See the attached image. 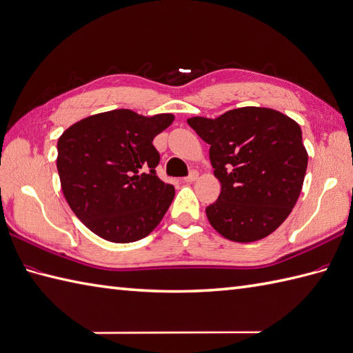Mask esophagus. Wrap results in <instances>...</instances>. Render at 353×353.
Instances as JSON below:
<instances>
[{"mask_svg": "<svg viewBox=\"0 0 353 353\" xmlns=\"http://www.w3.org/2000/svg\"><path fill=\"white\" fill-rule=\"evenodd\" d=\"M196 177H199V173H196L195 170H192L190 174H188L186 177H183V180L186 183H191V182H194V180H196Z\"/></svg>", "mask_w": 353, "mask_h": 353, "instance_id": "obj_1", "label": "esophagus"}]
</instances>
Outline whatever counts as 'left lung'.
<instances>
[{
  "label": "left lung",
  "instance_id": "obj_1",
  "mask_svg": "<svg viewBox=\"0 0 353 353\" xmlns=\"http://www.w3.org/2000/svg\"><path fill=\"white\" fill-rule=\"evenodd\" d=\"M210 145L221 194L206 208L210 225L234 242H254L289 216L304 183L308 154L302 130L270 108L243 106L218 119H188Z\"/></svg>",
  "mask_w": 353,
  "mask_h": 353
}]
</instances>
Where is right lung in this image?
I'll return each mask as SVG.
<instances>
[{"label":"right lung","mask_w":353,"mask_h":353,"mask_svg":"<svg viewBox=\"0 0 353 353\" xmlns=\"http://www.w3.org/2000/svg\"><path fill=\"white\" fill-rule=\"evenodd\" d=\"M171 114L144 117L112 110L65 129L57 144L61 190L81 223L103 239L128 243L153 232L174 199L158 177L153 138Z\"/></svg>","instance_id":"1"}]
</instances>
